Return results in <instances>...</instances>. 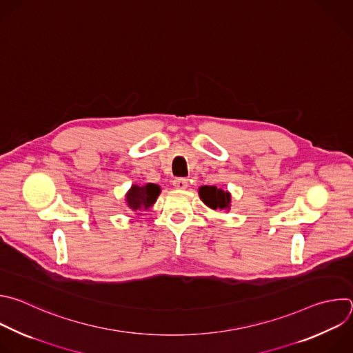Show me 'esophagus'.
<instances>
[{"instance_id":"1","label":"esophagus","mask_w":353,"mask_h":353,"mask_svg":"<svg viewBox=\"0 0 353 353\" xmlns=\"http://www.w3.org/2000/svg\"><path fill=\"white\" fill-rule=\"evenodd\" d=\"M172 185L178 190H185L188 188V179H185V178H175L172 181Z\"/></svg>"}]
</instances>
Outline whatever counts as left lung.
<instances>
[{
  "label": "left lung",
  "instance_id": "8db88e82",
  "mask_svg": "<svg viewBox=\"0 0 353 353\" xmlns=\"http://www.w3.org/2000/svg\"><path fill=\"white\" fill-rule=\"evenodd\" d=\"M199 197L211 210H221L228 213L231 210V193L217 186L204 185L199 188Z\"/></svg>",
  "mask_w": 353,
  "mask_h": 353
}]
</instances>
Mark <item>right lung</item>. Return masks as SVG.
Instances as JSON below:
<instances>
[{
	"label": "right lung",
	"instance_id": "add662e5",
	"mask_svg": "<svg viewBox=\"0 0 353 353\" xmlns=\"http://www.w3.org/2000/svg\"><path fill=\"white\" fill-rule=\"evenodd\" d=\"M160 193L161 188L156 183H146L143 186L133 183L125 194V203L129 210L139 214L140 211L149 210L157 201Z\"/></svg>",
	"mask_w": 353,
	"mask_h": 353
}]
</instances>
